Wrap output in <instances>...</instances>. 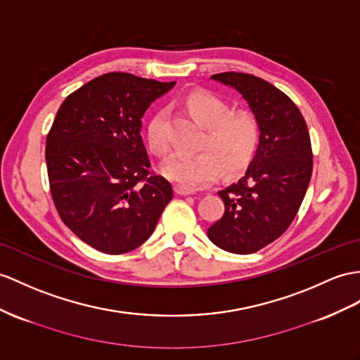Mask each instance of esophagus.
I'll list each match as a JSON object with an SVG mask.
<instances>
[{
    "instance_id": "esophagus-1",
    "label": "esophagus",
    "mask_w": 360,
    "mask_h": 360,
    "mask_svg": "<svg viewBox=\"0 0 360 360\" xmlns=\"http://www.w3.org/2000/svg\"><path fill=\"white\" fill-rule=\"evenodd\" d=\"M175 194H177V195H191V194H194V191L177 185V186H175Z\"/></svg>"
}]
</instances>
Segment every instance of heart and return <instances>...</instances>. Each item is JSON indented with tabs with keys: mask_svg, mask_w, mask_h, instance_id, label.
I'll return each instance as SVG.
<instances>
[{
	"mask_svg": "<svg viewBox=\"0 0 360 360\" xmlns=\"http://www.w3.org/2000/svg\"><path fill=\"white\" fill-rule=\"evenodd\" d=\"M191 112L206 127L201 139V153L174 154L162 166L165 177L188 189L207 188L227 174L243 171L253 160L259 145V125L249 111H232L231 105L207 91H192L186 96ZM168 112L159 110L148 124V143L157 155L169 151L166 131Z\"/></svg>",
	"mask_w": 360,
	"mask_h": 360,
	"instance_id": "b5f03b06",
	"label": "heart"
}]
</instances>
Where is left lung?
Returning a JSON list of instances; mask_svg holds the SVG:
<instances>
[{
    "label": "left lung",
    "instance_id": "obj_1",
    "mask_svg": "<svg viewBox=\"0 0 360 360\" xmlns=\"http://www.w3.org/2000/svg\"><path fill=\"white\" fill-rule=\"evenodd\" d=\"M212 79L238 91L259 125L257 154L238 181L218 192L224 214L207 229L215 246L248 255L279 238L300 210L313 169L310 134L292 99L264 79L236 72Z\"/></svg>",
    "mask_w": 360,
    "mask_h": 360
}]
</instances>
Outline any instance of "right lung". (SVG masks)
Listing matches in <instances>:
<instances>
[{
	"label": "right lung",
	"mask_w": 360,
	"mask_h": 360,
	"mask_svg": "<svg viewBox=\"0 0 360 360\" xmlns=\"http://www.w3.org/2000/svg\"><path fill=\"white\" fill-rule=\"evenodd\" d=\"M175 82L107 73L60 105L47 136L50 192L60 220L96 250L120 255L153 235L171 183L150 171L140 129Z\"/></svg>",
	"instance_id": "add662e5"
}]
</instances>
